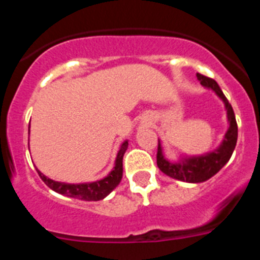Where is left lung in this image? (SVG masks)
I'll return each mask as SVG.
<instances>
[{"instance_id": "obj_1", "label": "left lung", "mask_w": 260, "mask_h": 260, "mask_svg": "<svg viewBox=\"0 0 260 260\" xmlns=\"http://www.w3.org/2000/svg\"><path fill=\"white\" fill-rule=\"evenodd\" d=\"M197 78L199 79L202 86L213 89L216 95L224 102L229 121V128L226 134H225L224 141L220 144L219 148L213 151V152L206 153V155L202 156L183 158V160L178 162H171L164 157L161 144H160V141H158L157 155H156L157 167L162 173L172 177V178H176V180L191 183L204 182V181L210 180L212 176H215L229 161V158H231L232 153H233L234 148H236L238 137V126L237 121H236V116H234L233 108H232V105L229 104L225 95L220 89L219 84L216 83V80L211 79L208 77H204V75L199 74V73L197 74Z\"/></svg>"}]
</instances>
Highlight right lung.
<instances>
[{
  "mask_svg": "<svg viewBox=\"0 0 260 260\" xmlns=\"http://www.w3.org/2000/svg\"><path fill=\"white\" fill-rule=\"evenodd\" d=\"M29 133V127H28ZM127 141L123 142L121 144V148H119L118 153H117L116 162H114L113 171L110 172L105 178L100 181H96V182L91 183H63V182H57V181H53L48 177H45L44 174L41 173L40 171H38L40 178L45 182V185L48 187H50L52 190H54L56 192L62 195H66V197H71V198H77L80 201H100V199H104L108 194H110L112 190H114L118 186V183L121 182V178H122V158L125 155L126 150H127Z\"/></svg>",
  "mask_w": 260,
  "mask_h": 260,
  "instance_id": "right-lung-1",
  "label": "right lung"
}]
</instances>
